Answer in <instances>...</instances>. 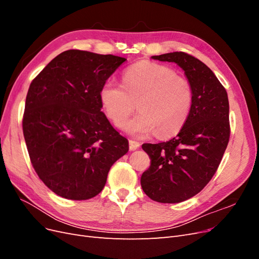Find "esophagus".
<instances>
[{"label": "esophagus", "instance_id": "esophagus-1", "mask_svg": "<svg viewBox=\"0 0 259 259\" xmlns=\"http://www.w3.org/2000/svg\"><path fill=\"white\" fill-rule=\"evenodd\" d=\"M128 144H130V149H131V150H136V149H138L139 146H140V144L138 142H136V140H133V139L130 140Z\"/></svg>", "mask_w": 259, "mask_h": 259}]
</instances>
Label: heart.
<instances>
[{"instance_id":"b5f03b06","label":"heart","mask_w":259,"mask_h":259,"mask_svg":"<svg viewBox=\"0 0 259 259\" xmlns=\"http://www.w3.org/2000/svg\"><path fill=\"white\" fill-rule=\"evenodd\" d=\"M99 100L107 117L120 125L135 110L140 113L123 123L132 135L169 137L183 128L193 105L189 80L177 75L173 68L151 61H139L124 70L122 85L106 80Z\"/></svg>"}]
</instances>
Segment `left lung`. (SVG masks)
<instances>
[{
    "label": "left lung",
    "mask_w": 259,
    "mask_h": 259,
    "mask_svg": "<svg viewBox=\"0 0 259 259\" xmlns=\"http://www.w3.org/2000/svg\"><path fill=\"white\" fill-rule=\"evenodd\" d=\"M152 58L175 62L184 70L193 90V105L177 136L143 144L151 162L140 184L153 201L179 203L198 194L221 164L230 138L228 95L214 72L189 54L174 52Z\"/></svg>",
    "instance_id": "8db88e82"
}]
</instances>
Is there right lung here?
<instances>
[{
  "instance_id": "1",
  "label": "right lung",
  "mask_w": 259,
  "mask_h": 259,
  "mask_svg": "<svg viewBox=\"0 0 259 259\" xmlns=\"http://www.w3.org/2000/svg\"><path fill=\"white\" fill-rule=\"evenodd\" d=\"M125 60L69 50L30 84L23 136L37 176L59 197H96L112 164L128 151V140L113 128L99 100L101 85Z\"/></svg>"
}]
</instances>
